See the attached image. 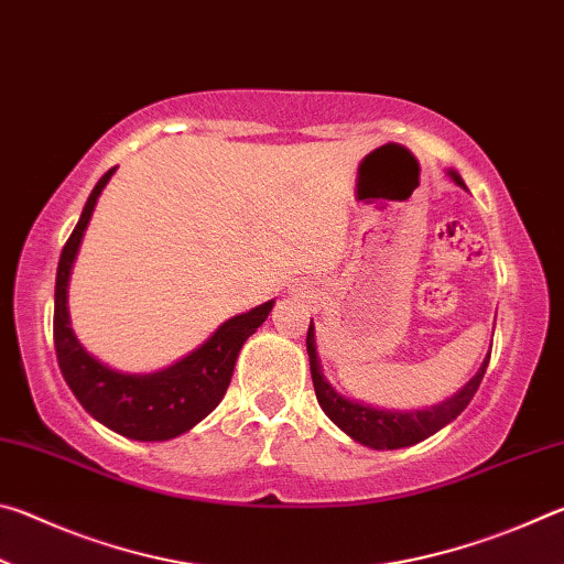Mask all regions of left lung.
I'll list each match as a JSON object with an SVG mask.
<instances>
[{
  "label": "left lung",
  "instance_id": "8db88e82",
  "mask_svg": "<svg viewBox=\"0 0 564 564\" xmlns=\"http://www.w3.org/2000/svg\"><path fill=\"white\" fill-rule=\"evenodd\" d=\"M447 174H451V178L457 186L467 188L457 171H447ZM305 348H308L311 378H313V388H316V398H318V405L323 408V413H326L343 433L352 437V441L366 447H373V451H398V447H410L420 441H425V437L435 435L447 423H453V420L463 413L467 403L473 400V395L477 393V388H480V380L490 362V352H488L482 360V366L477 368V373L467 380L455 395L443 400V403L423 408V410H386V408L360 403V400H350L328 383V378L323 376V368H321L313 321L308 326Z\"/></svg>",
  "mask_w": 564,
  "mask_h": 564
}]
</instances>
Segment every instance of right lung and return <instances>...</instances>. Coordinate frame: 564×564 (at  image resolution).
I'll list each match as a JSON object with an SVG mask.
<instances>
[{
  "label": "right lung",
  "instance_id": "obj_1",
  "mask_svg": "<svg viewBox=\"0 0 564 564\" xmlns=\"http://www.w3.org/2000/svg\"><path fill=\"white\" fill-rule=\"evenodd\" d=\"M109 169L87 198L79 224L66 241L54 289V348L62 376L87 413L129 441L159 443L186 433L212 413L231 383L236 358L248 336L263 326L275 301L256 305L241 316L221 323L196 350L154 373H123L94 358L72 330L69 275L79 253L84 231L104 186L113 176Z\"/></svg>",
  "mask_w": 564,
  "mask_h": 564
}]
</instances>
